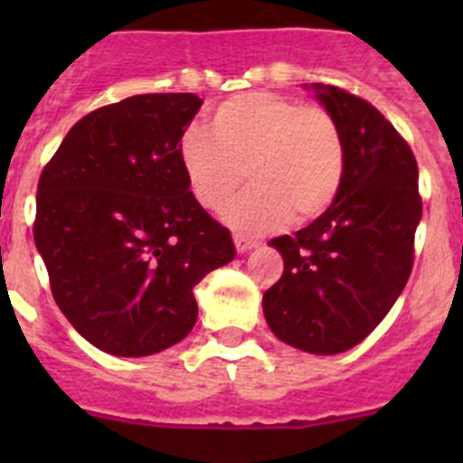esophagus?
Here are the masks:
<instances>
[{
    "mask_svg": "<svg viewBox=\"0 0 463 463\" xmlns=\"http://www.w3.org/2000/svg\"><path fill=\"white\" fill-rule=\"evenodd\" d=\"M232 241H235V249H237V253H246V250H250L255 246V241L253 240H246L244 235H232Z\"/></svg>",
    "mask_w": 463,
    "mask_h": 463,
    "instance_id": "esophagus-1",
    "label": "esophagus"
}]
</instances>
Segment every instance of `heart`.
Instances as JSON below:
<instances>
[{
  "mask_svg": "<svg viewBox=\"0 0 463 463\" xmlns=\"http://www.w3.org/2000/svg\"><path fill=\"white\" fill-rule=\"evenodd\" d=\"M208 137L188 132L179 161L194 202L222 210L246 181L249 193L226 219L241 232L316 222L335 202L345 179V138L318 105L270 91L223 100L208 118Z\"/></svg>",
  "mask_w": 463,
  "mask_h": 463,
  "instance_id": "obj_1",
  "label": "heart"
}]
</instances>
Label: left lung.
Here are the masks:
<instances>
[{
	"instance_id": "1",
	"label": "left lung",
	"mask_w": 463,
	"mask_h": 463,
	"mask_svg": "<svg viewBox=\"0 0 463 463\" xmlns=\"http://www.w3.org/2000/svg\"><path fill=\"white\" fill-rule=\"evenodd\" d=\"M311 89L343 132L345 179L325 214L269 241L284 273L261 307L282 343L331 356L365 340L394 307L412 270L423 205L417 158L390 120L343 89Z\"/></svg>"
}]
</instances>
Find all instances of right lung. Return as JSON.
I'll list each match as a JSON object with an SVG mask.
<instances>
[{"label":"right lung","instance_id":"add662e5","mask_svg":"<svg viewBox=\"0 0 463 463\" xmlns=\"http://www.w3.org/2000/svg\"><path fill=\"white\" fill-rule=\"evenodd\" d=\"M194 93H141L78 120L37 184L33 237L51 293L100 352L152 356L193 331V288L235 258L194 202L179 145Z\"/></svg>","mask_w":463,"mask_h":463}]
</instances>
